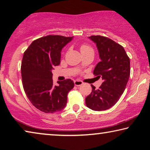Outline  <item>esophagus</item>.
<instances>
[{
	"mask_svg": "<svg viewBox=\"0 0 150 150\" xmlns=\"http://www.w3.org/2000/svg\"><path fill=\"white\" fill-rule=\"evenodd\" d=\"M74 83H75V86H77V87H79V86H80V85H83V82H82V81H79V80L75 81H74Z\"/></svg>",
	"mask_w": 150,
	"mask_h": 150,
	"instance_id": "esophagus-1",
	"label": "esophagus"
}]
</instances>
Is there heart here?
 I'll list each match as a JSON object with an SVG mask.
<instances>
[{
  "label": "heart",
  "mask_w": 150,
  "mask_h": 150,
  "mask_svg": "<svg viewBox=\"0 0 150 150\" xmlns=\"http://www.w3.org/2000/svg\"><path fill=\"white\" fill-rule=\"evenodd\" d=\"M91 50H93L92 48H91L90 46H88V45H86V44H83L80 47V51L81 53L87 52L88 51H91Z\"/></svg>",
  "instance_id": "obj_1"
}]
</instances>
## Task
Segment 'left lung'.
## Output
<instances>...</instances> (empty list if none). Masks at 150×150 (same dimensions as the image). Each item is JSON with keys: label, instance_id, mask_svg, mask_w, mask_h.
<instances>
[{"label": "left lung", "instance_id": "left-lung-1", "mask_svg": "<svg viewBox=\"0 0 150 150\" xmlns=\"http://www.w3.org/2000/svg\"><path fill=\"white\" fill-rule=\"evenodd\" d=\"M88 38L96 44L100 59L93 74L103 82L98 89L91 85L92 92L85 103L93 110H105L117 103L125 90L130 74V58L122 45L110 38L101 35Z\"/></svg>", "mask_w": 150, "mask_h": 150}]
</instances>
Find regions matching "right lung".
<instances>
[{
	"instance_id": "1",
	"label": "right lung",
	"mask_w": 150,
	"mask_h": 150,
	"mask_svg": "<svg viewBox=\"0 0 150 150\" xmlns=\"http://www.w3.org/2000/svg\"><path fill=\"white\" fill-rule=\"evenodd\" d=\"M73 37L49 35L35 40L24 52L21 74L24 90L35 108L45 113H55L65 107L67 94L74 82L67 79L55 85L52 70L59 65L63 47Z\"/></svg>"
}]
</instances>
